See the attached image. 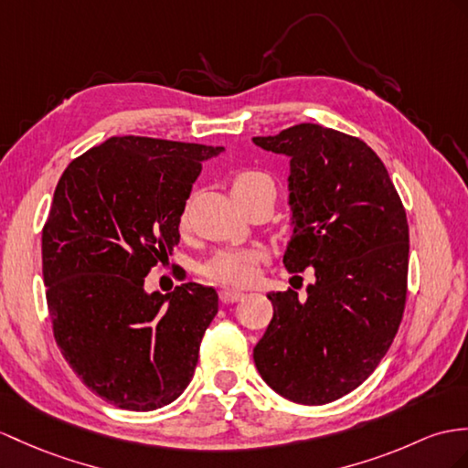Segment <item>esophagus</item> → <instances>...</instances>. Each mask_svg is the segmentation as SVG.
<instances>
[{
	"mask_svg": "<svg viewBox=\"0 0 468 468\" xmlns=\"http://www.w3.org/2000/svg\"><path fill=\"white\" fill-rule=\"evenodd\" d=\"M244 298L242 292H236V290H220V300L224 303H234V302H240Z\"/></svg>",
	"mask_w": 468,
	"mask_h": 468,
	"instance_id": "1",
	"label": "esophagus"
}]
</instances>
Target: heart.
<instances>
[{"mask_svg":"<svg viewBox=\"0 0 468 468\" xmlns=\"http://www.w3.org/2000/svg\"><path fill=\"white\" fill-rule=\"evenodd\" d=\"M256 188H266L276 197L271 178L264 173H258V170H246V173H240L232 182V195ZM180 224L186 226V212L182 214ZM260 260L261 254L256 252V250H220L202 266V273L216 283H224V286H248L256 278Z\"/></svg>","mask_w":468,"mask_h":468,"instance_id":"heart-1","label":"heart"}]
</instances>
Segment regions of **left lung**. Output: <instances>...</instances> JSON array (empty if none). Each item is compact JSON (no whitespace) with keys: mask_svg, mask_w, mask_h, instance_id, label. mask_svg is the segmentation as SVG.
I'll use <instances>...</instances> for the list:
<instances>
[{"mask_svg":"<svg viewBox=\"0 0 468 468\" xmlns=\"http://www.w3.org/2000/svg\"><path fill=\"white\" fill-rule=\"evenodd\" d=\"M252 141L290 158L283 266L315 273L305 300L293 290L268 293L273 317L254 363L283 399L332 403L369 378L401 324L405 208L381 158L356 136L302 122Z\"/></svg>","mask_w":468,"mask_h":468,"instance_id":"8db88e82","label":"left lung"}]
</instances>
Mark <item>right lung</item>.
I'll return each instance as SVG.
<instances>
[{"label": "right lung", "instance_id": "add662e5", "mask_svg": "<svg viewBox=\"0 0 468 468\" xmlns=\"http://www.w3.org/2000/svg\"><path fill=\"white\" fill-rule=\"evenodd\" d=\"M222 146L111 136L65 168L41 234L45 295L63 357L90 391L154 411L186 389L218 293L195 282L148 293L173 254L202 163Z\"/></svg>", "mask_w": 468, "mask_h": 468}]
</instances>
